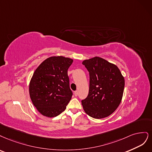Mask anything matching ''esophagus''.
Returning a JSON list of instances; mask_svg holds the SVG:
<instances>
[{"label": "esophagus", "mask_w": 152, "mask_h": 152, "mask_svg": "<svg viewBox=\"0 0 152 152\" xmlns=\"http://www.w3.org/2000/svg\"><path fill=\"white\" fill-rule=\"evenodd\" d=\"M74 94H75V96H77V95H78V91H77V90H76V91H75Z\"/></svg>", "instance_id": "obj_1"}]
</instances>
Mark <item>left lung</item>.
I'll return each instance as SVG.
<instances>
[{
  "label": "left lung",
  "instance_id": "left-lung-1",
  "mask_svg": "<svg viewBox=\"0 0 152 152\" xmlns=\"http://www.w3.org/2000/svg\"><path fill=\"white\" fill-rule=\"evenodd\" d=\"M89 72V92L81 100L86 113L95 119L110 115L121 102L124 79L119 68L104 58L95 57L83 62Z\"/></svg>",
  "mask_w": 152,
  "mask_h": 152
}]
</instances>
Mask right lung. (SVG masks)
Here are the masks:
<instances>
[{
	"label": "right lung",
	"instance_id": "obj_1",
	"mask_svg": "<svg viewBox=\"0 0 152 152\" xmlns=\"http://www.w3.org/2000/svg\"><path fill=\"white\" fill-rule=\"evenodd\" d=\"M73 61L62 56L47 58L39 66L30 83V95L40 113L56 117L66 109L72 92L67 70Z\"/></svg>",
	"mask_w": 152,
	"mask_h": 152
}]
</instances>
